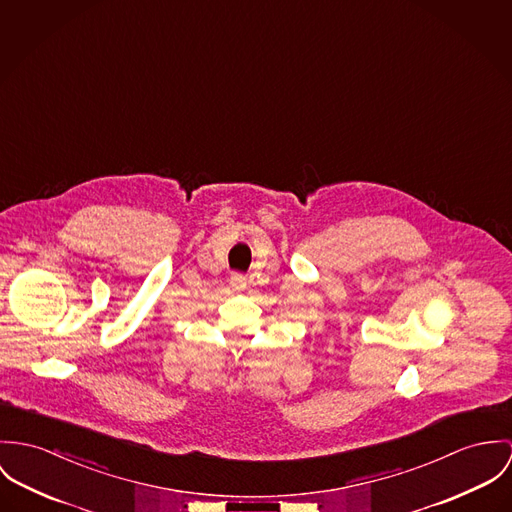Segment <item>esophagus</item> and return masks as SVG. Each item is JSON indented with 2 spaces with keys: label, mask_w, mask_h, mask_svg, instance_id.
Here are the masks:
<instances>
[{
  "label": "esophagus",
  "mask_w": 512,
  "mask_h": 512,
  "mask_svg": "<svg viewBox=\"0 0 512 512\" xmlns=\"http://www.w3.org/2000/svg\"><path fill=\"white\" fill-rule=\"evenodd\" d=\"M229 284H231L233 290H243V288L247 286V277H245V275H239V273H233V275L229 277Z\"/></svg>",
  "instance_id": "esophagus-1"
}]
</instances>
